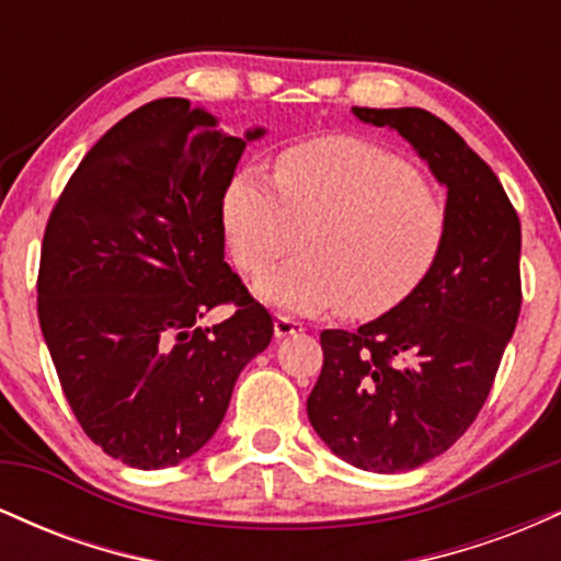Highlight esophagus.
<instances>
[{
  "mask_svg": "<svg viewBox=\"0 0 561 561\" xmlns=\"http://www.w3.org/2000/svg\"><path fill=\"white\" fill-rule=\"evenodd\" d=\"M298 332H302L300 321L289 319V317H285V313H279V317L274 319V334H276V337H287V334H298Z\"/></svg>",
  "mask_w": 561,
  "mask_h": 561,
  "instance_id": "esophagus-1",
  "label": "esophagus"
}]
</instances>
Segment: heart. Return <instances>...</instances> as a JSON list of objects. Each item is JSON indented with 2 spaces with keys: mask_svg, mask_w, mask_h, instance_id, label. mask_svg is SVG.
Wrapping results in <instances>:
<instances>
[{
  "mask_svg": "<svg viewBox=\"0 0 561 561\" xmlns=\"http://www.w3.org/2000/svg\"><path fill=\"white\" fill-rule=\"evenodd\" d=\"M224 231L237 266L263 276L272 306L377 319L411 298L440 255L448 229L443 197L382 147L353 137L302 141L276 158L274 182L234 173L224 192Z\"/></svg>",
  "mask_w": 561,
  "mask_h": 561,
  "instance_id": "1",
  "label": "heart"
}]
</instances>
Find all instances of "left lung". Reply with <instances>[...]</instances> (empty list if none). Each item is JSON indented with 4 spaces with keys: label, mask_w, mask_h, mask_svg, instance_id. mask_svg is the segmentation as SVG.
I'll list each match as a JSON object with an SVG mask.
<instances>
[{
    "label": "left lung",
    "mask_w": 561,
    "mask_h": 561,
    "mask_svg": "<svg viewBox=\"0 0 561 561\" xmlns=\"http://www.w3.org/2000/svg\"><path fill=\"white\" fill-rule=\"evenodd\" d=\"M353 113L396 128L448 190L427 279L356 332H321L324 366L306 403L332 454L392 474L440 456L478 420L523 306V234L499 176L446 121L422 107Z\"/></svg>",
    "instance_id": "left-lung-1"
}]
</instances>
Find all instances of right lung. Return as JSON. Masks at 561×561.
<instances>
[{
	"instance_id": "obj_1",
	"label": "right lung",
	"mask_w": 561,
	"mask_h": 561,
	"mask_svg": "<svg viewBox=\"0 0 561 561\" xmlns=\"http://www.w3.org/2000/svg\"><path fill=\"white\" fill-rule=\"evenodd\" d=\"M182 96L121 118L57 197L38 263V324L89 440L137 469L214 437L272 313L224 261V192L244 141ZM218 305L236 313L196 321Z\"/></svg>"
}]
</instances>
